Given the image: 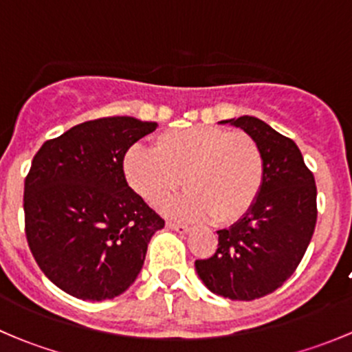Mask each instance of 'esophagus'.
I'll return each instance as SVG.
<instances>
[{
  "label": "esophagus",
  "instance_id": "1",
  "mask_svg": "<svg viewBox=\"0 0 352 352\" xmlns=\"http://www.w3.org/2000/svg\"><path fill=\"white\" fill-rule=\"evenodd\" d=\"M166 226H168L170 230H173V232L180 233V235H184V233L190 232V228H189V226H186V225H180V223H173V221H168V223H166Z\"/></svg>",
  "mask_w": 352,
  "mask_h": 352
}]
</instances>
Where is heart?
<instances>
[{
  "mask_svg": "<svg viewBox=\"0 0 352 352\" xmlns=\"http://www.w3.org/2000/svg\"><path fill=\"white\" fill-rule=\"evenodd\" d=\"M122 173L127 186L151 206L177 192L184 177L187 190L165 206L168 214L232 223L258 197L264 158L248 134L194 126L163 131L153 150L133 144L124 155Z\"/></svg>",
  "mask_w": 352,
  "mask_h": 352,
  "instance_id": "b5f03b06",
  "label": "heart"
}]
</instances>
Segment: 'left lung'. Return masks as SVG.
Instances as JSON below:
<instances>
[{
    "label": "left lung",
    "mask_w": 352,
    "mask_h": 352,
    "mask_svg": "<svg viewBox=\"0 0 352 352\" xmlns=\"http://www.w3.org/2000/svg\"><path fill=\"white\" fill-rule=\"evenodd\" d=\"M261 148L264 182L254 206L218 232V250L196 261L201 281L223 298L252 301L283 286L296 271L317 223V187L293 140L252 116L221 120Z\"/></svg>",
    "instance_id": "8db88e82"
}]
</instances>
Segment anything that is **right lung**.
I'll return each instance as SVG.
<instances>
[{
	"mask_svg": "<svg viewBox=\"0 0 352 352\" xmlns=\"http://www.w3.org/2000/svg\"><path fill=\"white\" fill-rule=\"evenodd\" d=\"M158 127L105 117L45 141L25 179V233L45 276L80 300H112L141 272L165 221L129 186L126 151Z\"/></svg>",
	"mask_w": 352,
	"mask_h": 352,
	"instance_id": "add662e5",
	"label": "right lung"
}]
</instances>
